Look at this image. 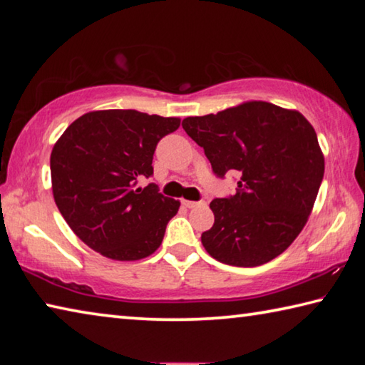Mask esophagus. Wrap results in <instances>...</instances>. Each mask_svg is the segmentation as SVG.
Segmentation results:
<instances>
[{
	"instance_id": "1",
	"label": "esophagus",
	"mask_w": 365,
	"mask_h": 365,
	"mask_svg": "<svg viewBox=\"0 0 365 365\" xmlns=\"http://www.w3.org/2000/svg\"><path fill=\"white\" fill-rule=\"evenodd\" d=\"M182 202H183V206L188 207V209H193V207L201 205V202H197V201H188V200H183Z\"/></svg>"
}]
</instances>
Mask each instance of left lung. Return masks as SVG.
Returning <instances> with one entry per match:
<instances>
[{"label": "left lung", "mask_w": 365, "mask_h": 365, "mask_svg": "<svg viewBox=\"0 0 365 365\" xmlns=\"http://www.w3.org/2000/svg\"><path fill=\"white\" fill-rule=\"evenodd\" d=\"M215 175L240 172L237 195L211 201L214 225L201 235L219 262L256 267L280 256L304 228L324 178L317 135L296 109L245 101L183 119Z\"/></svg>", "instance_id": "left-lung-1"}]
</instances>
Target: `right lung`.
<instances>
[{
  "label": "right lung",
  "mask_w": 365,
  "mask_h": 365,
  "mask_svg": "<svg viewBox=\"0 0 365 365\" xmlns=\"http://www.w3.org/2000/svg\"><path fill=\"white\" fill-rule=\"evenodd\" d=\"M178 125V117L103 109L61 135L49 159L53 196L86 246L113 261H138L159 248L180 201L138 180L153 175L158 141Z\"/></svg>",
  "instance_id": "right-lung-1"
}]
</instances>
